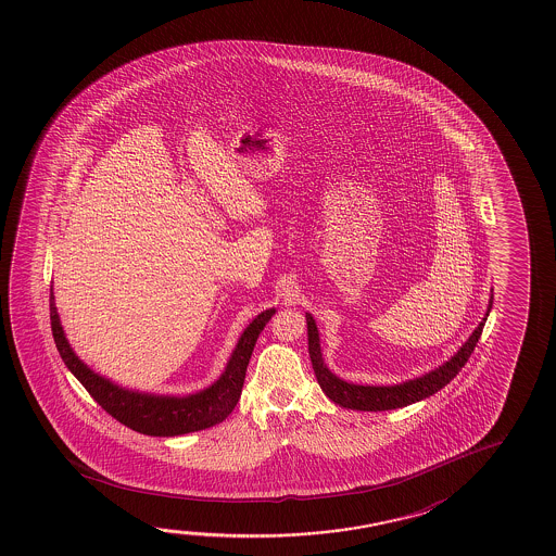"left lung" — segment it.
Segmentation results:
<instances>
[{"mask_svg": "<svg viewBox=\"0 0 556 556\" xmlns=\"http://www.w3.org/2000/svg\"><path fill=\"white\" fill-rule=\"evenodd\" d=\"M492 308V296L489 302V309L484 314L479 328L475 329L473 336L465 341V345L455 353L446 365L438 366L437 370L425 374L422 378L409 380V382L400 383V386H355L339 380L336 374L328 370L324 365V358L319 353L318 328L314 318L306 314V324H308V351L314 366V374L318 378L319 388L328 395L329 400L355 410H390L407 407L415 401L427 400L432 393L440 392L444 386L452 382L457 374L462 372L465 363L477 346V341L481 339L484 321L489 318V312Z\"/></svg>", "mask_w": 556, "mask_h": 556, "instance_id": "left-lung-1", "label": "left lung"}]
</instances>
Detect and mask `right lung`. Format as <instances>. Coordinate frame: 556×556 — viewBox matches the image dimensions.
Masks as SVG:
<instances>
[{"label": "right lung", "instance_id": "add662e5", "mask_svg": "<svg viewBox=\"0 0 556 556\" xmlns=\"http://www.w3.org/2000/svg\"><path fill=\"white\" fill-rule=\"evenodd\" d=\"M274 314V308L265 309L244 329V333L238 339L235 353L228 361L227 370L217 383L188 397H155L146 393L119 390L118 386L104 380L99 374L92 372L91 368H87V365H83L70 349V343L65 341L64 331L55 312L54 294L50 289L52 336L65 366L74 372L75 378L85 386V390L91 393L92 400L97 401L110 417L147 437H178V434L215 427L227 419L240 400L248 363L254 351L257 336L262 333L265 324Z\"/></svg>", "mask_w": 556, "mask_h": 556}]
</instances>
